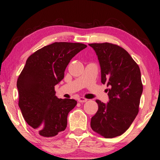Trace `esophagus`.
<instances>
[{
  "label": "esophagus",
  "instance_id": "1",
  "mask_svg": "<svg viewBox=\"0 0 160 160\" xmlns=\"http://www.w3.org/2000/svg\"><path fill=\"white\" fill-rule=\"evenodd\" d=\"M78 101L79 102H85L87 101V99H86V98H78Z\"/></svg>",
  "mask_w": 160,
  "mask_h": 160
}]
</instances>
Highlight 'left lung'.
I'll list each match as a JSON object with an SVG mask.
<instances>
[{
    "label": "left lung",
    "mask_w": 160,
    "mask_h": 160,
    "mask_svg": "<svg viewBox=\"0 0 160 160\" xmlns=\"http://www.w3.org/2000/svg\"><path fill=\"white\" fill-rule=\"evenodd\" d=\"M97 54L101 68V82L109 88V101L99 100L97 113L92 117L93 131L106 138L119 136L130 128L139 111L143 92L138 65L123 48L111 43H89Z\"/></svg>",
    "instance_id": "left-lung-1"
}]
</instances>
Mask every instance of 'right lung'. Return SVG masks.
<instances>
[{
  "mask_svg": "<svg viewBox=\"0 0 160 160\" xmlns=\"http://www.w3.org/2000/svg\"><path fill=\"white\" fill-rule=\"evenodd\" d=\"M84 43L55 42L32 54L17 82L19 106L28 124L45 138L54 137L67 127L68 113L77 104L59 99L54 86L64 78L65 70Z\"/></svg>",
  "mask_w": 160,
  "mask_h": 160,
  "instance_id": "obj_1",
  "label": "right lung"
}]
</instances>
